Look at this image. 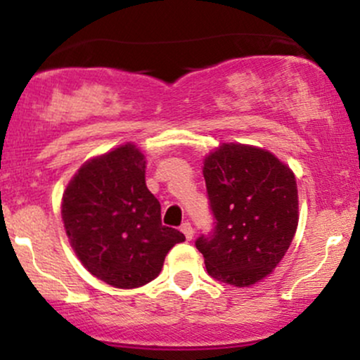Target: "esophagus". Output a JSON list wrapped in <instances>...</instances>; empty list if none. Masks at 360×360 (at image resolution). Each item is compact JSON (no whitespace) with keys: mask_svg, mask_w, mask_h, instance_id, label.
<instances>
[{"mask_svg":"<svg viewBox=\"0 0 360 360\" xmlns=\"http://www.w3.org/2000/svg\"><path fill=\"white\" fill-rule=\"evenodd\" d=\"M181 232L184 233V237L188 238V240H191V238H193V233H194V232H193L191 223H189V221H184L183 225H181Z\"/></svg>","mask_w":360,"mask_h":360,"instance_id":"esophagus-1","label":"esophagus"}]
</instances>
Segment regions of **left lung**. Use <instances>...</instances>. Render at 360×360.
Masks as SVG:
<instances>
[{"mask_svg": "<svg viewBox=\"0 0 360 360\" xmlns=\"http://www.w3.org/2000/svg\"><path fill=\"white\" fill-rule=\"evenodd\" d=\"M213 230L196 238L206 271L245 288L271 274L298 226V188L291 169L264 148L223 143L205 159Z\"/></svg>", "mask_w": 360, "mask_h": 360, "instance_id": "8db88e82", "label": "left lung"}]
</instances>
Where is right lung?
<instances>
[{
  "instance_id": "right-lung-1",
  "label": "right lung",
  "mask_w": 360,
  "mask_h": 360,
  "mask_svg": "<svg viewBox=\"0 0 360 360\" xmlns=\"http://www.w3.org/2000/svg\"><path fill=\"white\" fill-rule=\"evenodd\" d=\"M62 220L82 266L122 289L150 283L167 252L184 242L164 226L160 203L146 186V159L127 143L82 166L65 188Z\"/></svg>"
}]
</instances>
